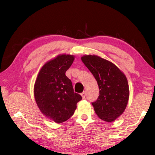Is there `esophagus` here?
Segmentation results:
<instances>
[{
	"label": "esophagus",
	"mask_w": 155,
	"mask_h": 155,
	"mask_svg": "<svg viewBox=\"0 0 155 155\" xmlns=\"http://www.w3.org/2000/svg\"><path fill=\"white\" fill-rule=\"evenodd\" d=\"M81 96H82L83 98H85V96H86V93L85 92V91H83V92L81 93Z\"/></svg>",
	"instance_id": "esophagus-1"
}]
</instances>
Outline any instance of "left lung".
I'll return each mask as SVG.
<instances>
[{
    "instance_id": "8db88e82",
    "label": "left lung",
    "mask_w": 155,
    "mask_h": 155,
    "mask_svg": "<svg viewBox=\"0 0 155 155\" xmlns=\"http://www.w3.org/2000/svg\"><path fill=\"white\" fill-rule=\"evenodd\" d=\"M81 60L98 85V98L91 103L96 115L104 121H114L124 111L128 103L127 77L115 64L97 55H84Z\"/></svg>"
}]
</instances>
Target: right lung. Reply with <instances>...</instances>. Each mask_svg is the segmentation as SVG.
<instances>
[{
  "mask_svg": "<svg viewBox=\"0 0 155 155\" xmlns=\"http://www.w3.org/2000/svg\"><path fill=\"white\" fill-rule=\"evenodd\" d=\"M74 57L59 54L46 62L37 77L34 96L44 115L56 123H61L74 114L82 97L74 92L72 81L65 75Z\"/></svg>",
  "mask_w": 155,
  "mask_h": 155,
  "instance_id": "1",
  "label": "right lung"
}]
</instances>
